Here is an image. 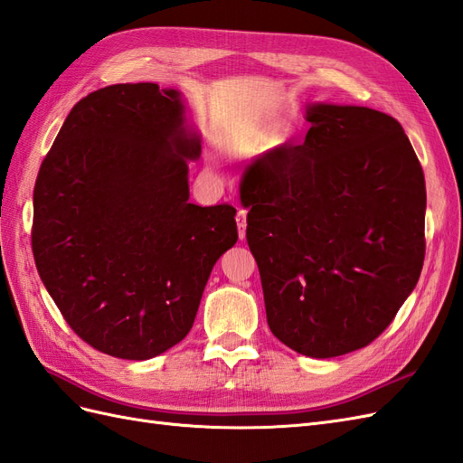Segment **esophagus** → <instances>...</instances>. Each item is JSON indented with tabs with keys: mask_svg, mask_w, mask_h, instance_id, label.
<instances>
[{
	"mask_svg": "<svg viewBox=\"0 0 463 463\" xmlns=\"http://www.w3.org/2000/svg\"><path fill=\"white\" fill-rule=\"evenodd\" d=\"M236 224H239V236L242 241L246 236V209H239V213H236Z\"/></svg>",
	"mask_w": 463,
	"mask_h": 463,
	"instance_id": "1",
	"label": "esophagus"
}]
</instances>
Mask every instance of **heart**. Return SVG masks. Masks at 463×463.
I'll list each match as a JSON object with an SVG mask.
<instances>
[{"instance_id":"heart-1","label":"heart","mask_w":463,"mask_h":463,"mask_svg":"<svg viewBox=\"0 0 463 463\" xmlns=\"http://www.w3.org/2000/svg\"><path fill=\"white\" fill-rule=\"evenodd\" d=\"M221 145L229 152L254 154L268 145V133L256 123L239 121L221 130Z\"/></svg>"}]
</instances>
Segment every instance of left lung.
Listing matches in <instances>:
<instances>
[{"label":"left lung","instance_id":"8db88e82","mask_svg":"<svg viewBox=\"0 0 463 463\" xmlns=\"http://www.w3.org/2000/svg\"><path fill=\"white\" fill-rule=\"evenodd\" d=\"M305 142L260 156L241 185L268 326L309 358L364 348L420 278L426 185L397 118L307 108Z\"/></svg>","mask_w":463,"mask_h":463}]
</instances>
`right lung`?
<instances>
[{
  "label": "right lung",
  "mask_w": 463,
  "mask_h": 463,
  "mask_svg": "<svg viewBox=\"0 0 463 463\" xmlns=\"http://www.w3.org/2000/svg\"><path fill=\"white\" fill-rule=\"evenodd\" d=\"M201 140L177 90L115 84L80 99L41 164L34 264L91 348L148 360L192 330L217 260L239 241L232 205L189 203Z\"/></svg>",
  "instance_id": "add662e5"
}]
</instances>
